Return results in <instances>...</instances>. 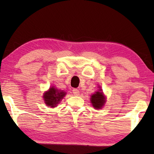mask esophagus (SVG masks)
Listing matches in <instances>:
<instances>
[{
	"mask_svg": "<svg viewBox=\"0 0 154 154\" xmlns=\"http://www.w3.org/2000/svg\"><path fill=\"white\" fill-rule=\"evenodd\" d=\"M73 93L74 94V95H75V96H78V95H79L80 92H79V90L76 89V88H75V89H73Z\"/></svg>",
	"mask_w": 154,
	"mask_h": 154,
	"instance_id": "esophagus-1",
	"label": "esophagus"
}]
</instances>
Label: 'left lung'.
I'll list each match as a JSON object with an SVG mask.
<instances>
[{"label": "left lung", "mask_w": 154, "mask_h": 154, "mask_svg": "<svg viewBox=\"0 0 154 154\" xmlns=\"http://www.w3.org/2000/svg\"><path fill=\"white\" fill-rule=\"evenodd\" d=\"M90 100H91V103L94 108H102L105 103V97L102 93V89H100V91L96 92V93L92 94Z\"/></svg>", "instance_id": "1"}]
</instances>
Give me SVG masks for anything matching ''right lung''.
Returning a JSON list of instances; mask_svg holds the SVG:
<instances>
[{"label": "right lung", "mask_w": 154, "mask_h": 154, "mask_svg": "<svg viewBox=\"0 0 154 154\" xmlns=\"http://www.w3.org/2000/svg\"><path fill=\"white\" fill-rule=\"evenodd\" d=\"M66 92L55 89V88L52 87L50 88L48 92L44 93L43 99L45 101L46 105L48 106L55 107L57 104L62 100L64 97Z\"/></svg>", "instance_id": "1"}]
</instances>
